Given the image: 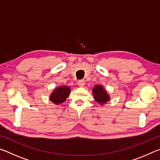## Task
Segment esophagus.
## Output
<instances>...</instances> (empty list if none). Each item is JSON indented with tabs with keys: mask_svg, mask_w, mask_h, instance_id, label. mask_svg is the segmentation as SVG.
<instances>
[{
	"mask_svg": "<svg viewBox=\"0 0 160 160\" xmlns=\"http://www.w3.org/2000/svg\"><path fill=\"white\" fill-rule=\"evenodd\" d=\"M85 80H80L78 82V85L80 87H83L84 85H85Z\"/></svg>",
	"mask_w": 160,
	"mask_h": 160,
	"instance_id": "34e87169",
	"label": "esophagus"
}]
</instances>
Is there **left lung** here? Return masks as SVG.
Returning a JSON list of instances; mask_svg holds the SVG:
<instances>
[{"label":"left lung","mask_w":160,"mask_h":160,"mask_svg":"<svg viewBox=\"0 0 160 160\" xmlns=\"http://www.w3.org/2000/svg\"><path fill=\"white\" fill-rule=\"evenodd\" d=\"M94 98L95 101L101 105L106 104L109 101L110 97L107 94V91L103 88V86L97 85L94 87L92 90Z\"/></svg>","instance_id":"left-lung-1"}]
</instances>
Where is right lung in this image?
<instances>
[{
	"mask_svg": "<svg viewBox=\"0 0 160 160\" xmlns=\"http://www.w3.org/2000/svg\"><path fill=\"white\" fill-rule=\"evenodd\" d=\"M70 93V87L61 86L56 88L50 95V100L55 104L63 103Z\"/></svg>",
	"mask_w": 160,
	"mask_h": 160,
	"instance_id": "obj_1",
	"label": "right lung"
}]
</instances>
